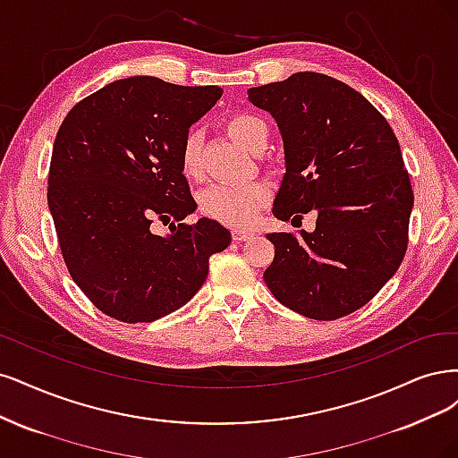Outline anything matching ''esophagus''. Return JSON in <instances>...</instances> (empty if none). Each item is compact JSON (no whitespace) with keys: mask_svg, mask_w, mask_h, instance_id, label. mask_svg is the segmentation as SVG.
Listing matches in <instances>:
<instances>
[{"mask_svg":"<svg viewBox=\"0 0 458 458\" xmlns=\"http://www.w3.org/2000/svg\"><path fill=\"white\" fill-rule=\"evenodd\" d=\"M250 235H253V232L243 230V228H233V230H232V238H233L235 242H245V240L250 238Z\"/></svg>","mask_w":458,"mask_h":458,"instance_id":"1","label":"esophagus"}]
</instances>
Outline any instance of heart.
<instances>
[{"instance_id": "obj_1", "label": "heart", "mask_w": 458, "mask_h": 458, "mask_svg": "<svg viewBox=\"0 0 458 458\" xmlns=\"http://www.w3.org/2000/svg\"><path fill=\"white\" fill-rule=\"evenodd\" d=\"M226 131L230 137L243 144L245 148L260 152L267 144L268 129L260 117L240 112L226 120ZM181 169L191 181L203 176L201 142L198 132H188L181 150ZM270 198V188L264 182L249 184H215L199 196L201 211L228 226H247L255 220L257 213Z\"/></svg>"}]
</instances>
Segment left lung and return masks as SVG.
Here are the masks:
<instances>
[{
	"instance_id": "left-lung-1",
	"label": "left lung",
	"mask_w": 458,
	"mask_h": 458,
	"mask_svg": "<svg viewBox=\"0 0 458 458\" xmlns=\"http://www.w3.org/2000/svg\"><path fill=\"white\" fill-rule=\"evenodd\" d=\"M284 139L279 220L316 211V230L267 238L264 272L274 297L310 319H338L371 301L407 250L412 190L392 127L371 102L326 73L297 72L250 87Z\"/></svg>"
}]
</instances>
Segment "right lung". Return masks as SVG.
Returning <instances> with one entry per match:
<instances>
[{
  "instance_id": "right-lung-1",
  "label": "right lung",
  "mask_w": 458,
  "mask_h": 458,
  "mask_svg": "<svg viewBox=\"0 0 458 458\" xmlns=\"http://www.w3.org/2000/svg\"><path fill=\"white\" fill-rule=\"evenodd\" d=\"M223 95L150 76L117 80L78 102L56 132L47 203L68 272L100 312L150 323L184 306L232 235L196 211L181 169L191 123Z\"/></svg>"
}]
</instances>
